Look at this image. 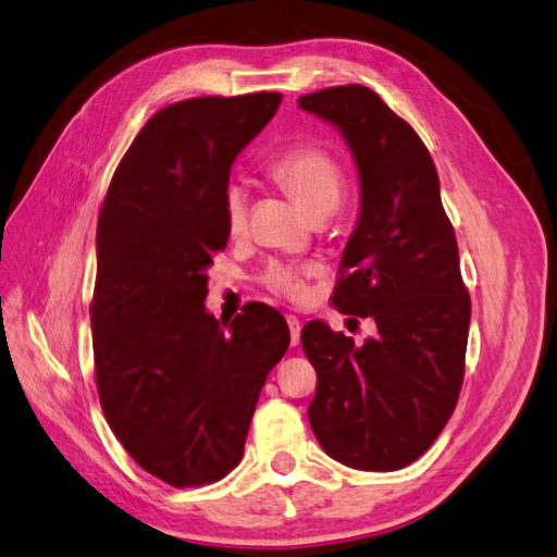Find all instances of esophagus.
I'll use <instances>...</instances> for the list:
<instances>
[{"label":"esophagus","mask_w":557,"mask_h":557,"mask_svg":"<svg viewBox=\"0 0 557 557\" xmlns=\"http://www.w3.org/2000/svg\"><path fill=\"white\" fill-rule=\"evenodd\" d=\"M285 320H288V327H290V344L297 346V344H299V334H301L299 318H297V315H288Z\"/></svg>","instance_id":"1"}]
</instances>
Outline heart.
<instances>
[{
    "mask_svg": "<svg viewBox=\"0 0 557 557\" xmlns=\"http://www.w3.org/2000/svg\"><path fill=\"white\" fill-rule=\"evenodd\" d=\"M278 188L288 193L297 205L311 218H325L336 211L344 197V174L342 166L323 148L311 144H297L269 164L267 170ZM248 199L244 188L230 185L223 199L225 225L232 234H239L246 227ZM315 274L313 264H283L276 262L267 269L264 283L269 290L301 301L307 297V278Z\"/></svg>",
    "mask_w": 557,
    "mask_h": 557,
    "instance_id": "1",
    "label": "heart"
}]
</instances>
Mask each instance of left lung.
<instances>
[{
	"instance_id": "1",
	"label": "left lung",
	"mask_w": 557,
	"mask_h": 557,
	"mask_svg": "<svg viewBox=\"0 0 557 557\" xmlns=\"http://www.w3.org/2000/svg\"><path fill=\"white\" fill-rule=\"evenodd\" d=\"M297 104L342 134L360 183L332 307L376 323L362 346L325 320L301 330L318 374L309 423L336 462L395 471L434 444L460 395L471 305L458 244L425 144L374 90L327 88Z\"/></svg>"
}]
</instances>
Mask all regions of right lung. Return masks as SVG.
I'll use <instances>...</instances> for the list:
<instances>
[{
    "label": "right lung",
    "mask_w": 557,
    "mask_h": 557,
    "mask_svg": "<svg viewBox=\"0 0 557 557\" xmlns=\"http://www.w3.org/2000/svg\"><path fill=\"white\" fill-rule=\"evenodd\" d=\"M278 92L197 97L158 111L117 164L97 223L90 309L97 391L117 442L164 483L223 479L242 460L285 318L252 301L227 323L205 307L225 248L232 162Z\"/></svg>",
    "instance_id": "add662e5"
}]
</instances>
